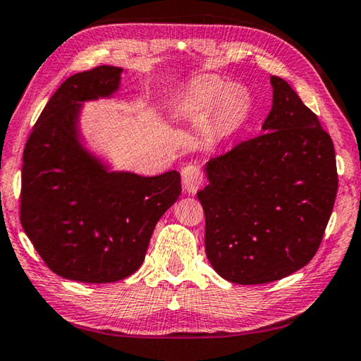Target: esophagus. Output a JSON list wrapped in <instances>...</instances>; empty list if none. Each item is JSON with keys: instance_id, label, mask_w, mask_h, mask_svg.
<instances>
[{"instance_id": "34e87169", "label": "esophagus", "mask_w": 361, "mask_h": 361, "mask_svg": "<svg viewBox=\"0 0 361 361\" xmlns=\"http://www.w3.org/2000/svg\"><path fill=\"white\" fill-rule=\"evenodd\" d=\"M183 186L188 192H196L204 183V173L199 164H188L181 170Z\"/></svg>"}]
</instances>
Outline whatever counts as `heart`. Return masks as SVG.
Here are the masks:
<instances>
[{
  "mask_svg": "<svg viewBox=\"0 0 361 361\" xmlns=\"http://www.w3.org/2000/svg\"><path fill=\"white\" fill-rule=\"evenodd\" d=\"M194 101L199 109L219 116L226 130H236L245 122L250 111L247 91L236 85H226L221 80L204 78L194 88Z\"/></svg>",
  "mask_w": 361,
  "mask_h": 361,
  "instance_id": "heart-1",
  "label": "heart"
}]
</instances>
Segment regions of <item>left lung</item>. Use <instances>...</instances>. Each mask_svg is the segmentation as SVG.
<instances>
[{
	"instance_id": "1",
	"label": "left lung",
	"mask_w": 361,
	"mask_h": 361,
	"mask_svg": "<svg viewBox=\"0 0 361 361\" xmlns=\"http://www.w3.org/2000/svg\"><path fill=\"white\" fill-rule=\"evenodd\" d=\"M265 133L205 165L197 192L205 215V254L221 278L265 284L310 262L322 244L337 194L331 136L295 91L270 78Z\"/></svg>"
}]
</instances>
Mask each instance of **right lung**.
Segmentation results:
<instances>
[{
	"label": "right lung",
	"mask_w": 361,
	"mask_h": 361,
	"mask_svg": "<svg viewBox=\"0 0 361 361\" xmlns=\"http://www.w3.org/2000/svg\"><path fill=\"white\" fill-rule=\"evenodd\" d=\"M120 73L99 66L68 77L24 149L22 228L51 271L80 283H114L138 270L156 223L181 194L176 170L107 171L80 145V102L116 93Z\"/></svg>",
	"instance_id": "1"
}]
</instances>
